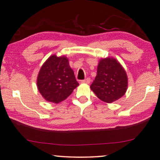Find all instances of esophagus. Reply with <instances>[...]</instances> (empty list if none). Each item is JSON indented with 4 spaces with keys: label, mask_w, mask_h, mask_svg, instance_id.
I'll use <instances>...</instances> for the list:
<instances>
[{
    "label": "esophagus",
    "mask_w": 160,
    "mask_h": 160,
    "mask_svg": "<svg viewBox=\"0 0 160 160\" xmlns=\"http://www.w3.org/2000/svg\"><path fill=\"white\" fill-rule=\"evenodd\" d=\"M81 82L85 83V84H89V83L91 82V79H90V78H86V79L81 81Z\"/></svg>",
    "instance_id": "1"
}]
</instances>
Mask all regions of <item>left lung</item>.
I'll list each match as a JSON object with an SVG mask.
<instances>
[{
    "label": "left lung",
    "mask_w": 160,
    "mask_h": 160,
    "mask_svg": "<svg viewBox=\"0 0 160 160\" xmlns=\"http://www.w3.org/2000/svg\"><path fill=\"white\" fill-rule=\"evenodd\" d=\"M128 85V75L120 63L112 57L101 58L91 85L96 96L106 103H112L125 95Z\"/></svg>",
    "instance_id": "8db88e82"
}]
</instances>
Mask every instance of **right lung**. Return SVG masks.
<instances>
[{
    "instance_id": "right-lung-1",
    "label": "right lung",
    "mask_w": 160,
    "mask_h": 160,
    "mask_svg": "<svg viewBox=\"0 0 160 160\" xmlns=\"http://www.w3.org/2000/svg\"><path fill=\"white\" fill-rule=\"evenodd\" d=\"M78 85L68 58L65 56L51 55L38 72V89L42 98L48 102H62Z\"/></svg>"
}]
</instances>
